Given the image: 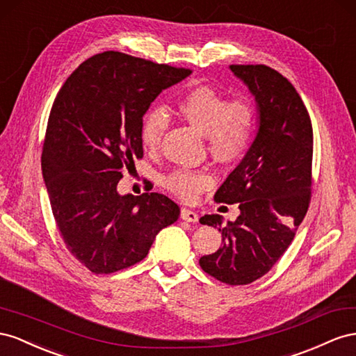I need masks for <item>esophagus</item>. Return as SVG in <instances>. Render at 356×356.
Listing matches in <instances>:
<instances>
[{
	"instance_id": "34e87169",
	"label": "esophagus",
	"mask_w": 356,
	"mask_h": 356,
	"mask_svg": "<svg viewBox=\"0 0 356 356\" xmlns=\"http://www.w3.org/2000/svg\"><path fill=\"white\" fill-rule=\"evenodd\" d=\"M180 219L185 220V222L195 223V222L198 220V215H197L195 211H192V210H189V209H181V211H180Z\"/></svg>"
}]
</instances>
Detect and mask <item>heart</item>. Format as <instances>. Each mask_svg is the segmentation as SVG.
Instances as JSON below:
<instances>
[{"label":"heart","instance_id":"heart-1","mask_svg":"<svg viewBox=\"0 0 356 356\" xmlns=\"http://www.w3.org/2000/svg\"><path fill=\"white\" fill-rule=\"evenodd\" d=\"M177 113L206 136L210 154L222 162L236 161L249 149L255 131V108L248 98L227 101L210 86H195L177 101ZM167 116L159 108L147 110L140 125V140L147 150H156L167 129ZM213 185L207 171L179 168L165 177V186L181 200H194Z\"/></svg>","mask_w":356,"mask_h":356}]
</instances>
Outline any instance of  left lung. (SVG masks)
<instances>
[{
	"instance_id": "1",
	"label": "left lung",
	"mask_w": 356,
	"mask_h": 356,
	"mask_svg": "<svg viewBox=\"0 0 356 356\" xmlns=\"http://www.w3.org/2000/svg\"><path fill=\"white\" fill-rule=\"evenodd\" d=\"M255 97L258 131L240 164L215 194L218 202L238 204L225 225L204 215L222 246L200 258L210 276L227 285H248L267 274L289 248L306 216L312 188L313 129L307 108L286 77L267 65H229Z\"/></svg>"
}]
</instances>
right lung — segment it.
Segmentation results:
<instances>
[{"label": "right lung", "mask_w": 356, "mask_h": 356, "mask_svg": "<svg viewBox=\"0 0 356 356\" xmlns=\"http://www.w3.org/2000/svg\"><path fill=\"white\" fill-rule=\"evenodd\" d=\"M191 70L98 54L59 89L47 122L42 171L68 252L95 274L140 262L158 232L179 219L168 197L120 195L122 168L143 156L141 119L162 90Z\"/></svg>", "instance_id": "right-lung-1"}]
</instances>
